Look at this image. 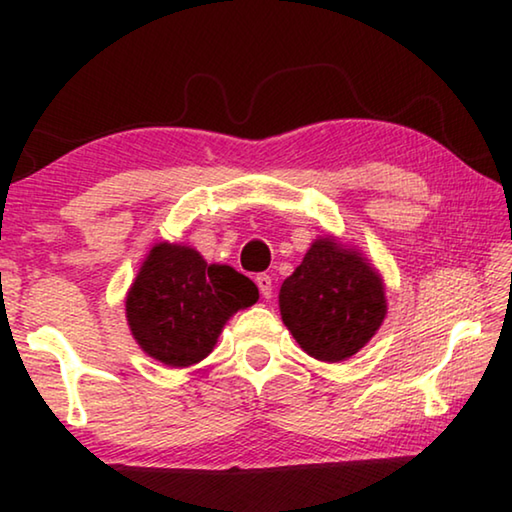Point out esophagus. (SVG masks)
I'll return each instance as SVG.
<instances>
[{
	"label": "esophagus",
	"mask_w": 512,
	"mask_h": 512,
	"mask_svg": "<svg viewBox=\"0 0 512 512\" xmlns=\"http://www.w3.org/2000/svg\"><path fill=\"white\" fill-rule=\"evenodd\" d=\"M255 282H257V287H259V293H262V298H271L273 296V280H271V275H266V273H259L257 277H255Z\"/></svg>",
	"instance_id": "obj_1"
}]
</instances>
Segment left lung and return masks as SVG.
Here are the masks:
<instances>
[{
    "label": "left lung",
    "mask_w": 512,
    "mask_h": 512,
    "mask_svg": "<svg viewBox=\"0 0 512 512\" xmlns=\"http://www.w3.org/2000/svg\"><path fill=\"white\" fill-rule=\"evenodd\" d=\"M280 311L302 350L336 363L375 336L386 316L384 284L354 250L318 239L284 280Z\"/></svg>",
    "instance_id": "obj_1"
}]
</instances>
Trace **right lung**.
<instances>
[{
    "label": "right lung",
    "mask_w": 512,
    "mask_h": 512,
    "mask_svg": "<svg viewBox=\"0 0 512 512\" xmlns=\"http://www.w3.org/2000/svg\"><path fill=\"white\" fill-rule=\"evenodd\" d=\"M257 298L255 282L232 266L207 264L194 248L158 244L128 291L126 318L149 357L185 368L205 359L225 320Z\"/></svg>",
    "instance_id": "right-lung-1"
}]
</instances>
